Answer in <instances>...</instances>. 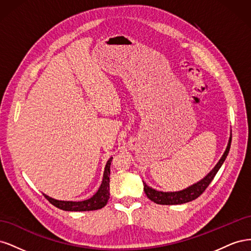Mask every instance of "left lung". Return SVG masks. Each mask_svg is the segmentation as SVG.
Masks as SVG:
<instances>
[{"instance_id":"1","label":"left lung","mask_w":251,"mask_h":251,"mask_svg":"<svg viewBox=\"0 0 251 251\" xmlns=\"http://www.w3.org/2000/svg\"><path fill=\"white\" fill-rule=\"evenodd\" d=\"M230 144H231V133H230V137L228 140V143H227L226 150L223 153L222 157L220 158V160L218 163L215 165V168L212 169L206 176H205L203 179L200 181L196 182V183L189 185L188 187L181 189V191L178 192H161V191H157V189L149 186L146 182H143V189L144 193L148 196V198L151 200L153 202L157 204H161V205H177V204H183L191 202L195 199L198 198L199 196L203 194L205 189L207 188L212 179L215 178L217 175L218 171L221 168L222 164L224 163L225 159L229 153L230 150Z\"/></svg>"}]
</instances>
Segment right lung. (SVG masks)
<instances>
[{
    "label": "right lung",
    "mask_w": 251,
    "mask_h": 251,
    "mask_svg": "<svg viewBox=\"0 0 251 251\" xmlns=\"http://www.w3.org/2000/svg\"><path fill=\"white\" fill-rule=\"evenodd\" d=\"M113 157H111L105 164L104 172H103V178L100 184V187L98 191L91 197L90 199L83 200V201H62L56 200L54 198L47 196L46 194H43L51 204L54 205L55 207L67 210V211H89V210H96L100 209L105 204L108 203L110 199V168Z\"/></svg>",
    "instance_id": "obj_1"
}]
</instances>
